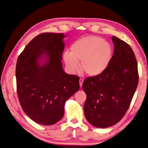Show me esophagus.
I'll return each instance as SVG.
<instances>
[{
	"label": "esophagus",
	"mask_w": 148,
	"mask_h": 148,
	"mask_svg": "<svg viewBox=\"0 0 148 148\" xmlns=\"http://www.w3.org/2000/svg\"><path fill=\"white\" fill-rule=\"evenodd\" d=\"M83 78H80L79 79V85L80 87H82V85H83Z\"/></svg>",
	"instance_id": "obj_1"
}]
</instances>
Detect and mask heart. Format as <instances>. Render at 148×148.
<instances>
[{
    "label": "heart",
    "mask_w": 148,
    "mask_h": 148,
    "mask_svg": "<svg viewBox=\"0 0 148 148\" xmlns=\"http://www.w3.org/2000/svg\"><path fill=\"white\" fill-rule=\"evenodd\" d=\"M113 49L110 42L101 37L90 36L74 42L71 53H64L66 66L72 72L78 70L81 61L82 71L89 76H96L103 73L111 62Z\"/></svg>",
    "instance_id": "b5f03b06"
}]
</instances>
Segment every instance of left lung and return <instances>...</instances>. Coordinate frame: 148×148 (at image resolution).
<instances>
[{
    "label": "left lung",
    "mask_w": 148,
    "mask_h": 148,
    "mask_svg": "<svg viewBox=\"0 0 148 148\" xmlns=\"http://www.w3.org/2000/svg\"><path fill=\"white\" fill-rule=\"evenodd\" d=\"M114 50L111 62L103 73L88 77L82 87L87 95L86 119L96 127L116 124L130 107L138 83L137 62L132 48L118 37H112Z\"/></svg>",
    "instance_id": "1"
}]
</instances>
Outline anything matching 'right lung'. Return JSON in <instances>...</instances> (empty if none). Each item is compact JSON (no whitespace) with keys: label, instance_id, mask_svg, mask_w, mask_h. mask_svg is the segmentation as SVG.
I'll list each match as a JSON object with an SVG mask.
<instances>
[{"label":"right lung","instance_id":"1","mask_svg":"<svg viewBox=\"0 0 148 148\" xmlns=\"http://www.w3.org/2000/svg\"><path fill=\"white\" fill-rule=\"evenodd\" d=\"M65 37L63 34L38 35L26 45L16 64L21 106L28 116L41 125H53L62 119L66 101L79 88V77L63 69Z\"/></svg>","mask_w":148,"mask_h":148}]
</instances>
